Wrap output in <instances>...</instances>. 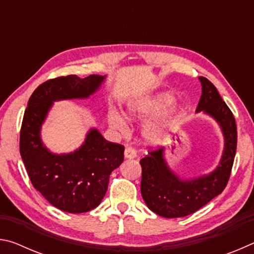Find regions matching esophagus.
Returning <instances> with one entry per match:
<instances>
[{"label": "esophagus", "instance_id": "1", "mask_svg": "<svg viewBox=\"0 0 254 254\" xmlns=\"http://www.w3.org/2000/svg\"><path fill=\"white\" fill-rule=\"evenodd\" d=\"M124 157L127 159H134L136 157V151L132 147H127L124 150Z\"/></svg>", "mask_w": 254, "mask_h": 254}]
</instances>
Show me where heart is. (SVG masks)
<instances>
[{"label":"heart","instance_id":"obj_1","mask_svg":"<svg viewBox=\"0 0 254 254\" xmlns=\"http://www.w3.org/2000/svg\"><path fill=\"white\" fill-rule=\"evenodd\" d=\"M174 101V96L169 93L159 94V95L150 98V100L135 103V104H131L127 110V117L128 120H131V121H134V120L148 117V115L156 114L158 112H160L163 109H166V107L173 104ZM109 121L111 123V126L114 128H117V130L124 131L127 128L126 121H124V119L118 113V112H111L109 115ZM157 133L158 130L156 127H150L147 130V134L149 136L157 135Z\"/></svg>","mask_w":254,"mask_h":254}]
</instances>
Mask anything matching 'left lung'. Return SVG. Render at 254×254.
Returning a JSON list of instances; mask_svg holds the SVG:
<instances>
[{
    "mask_svg": "<svg viewBox=\"0 0 254 254\" xmlns=\"http://www.w3.org/2000/svg\"><path fill=\"white\" fill-rule=\"evenodd\" d=\"M198 79L201 96L196 112H204L220 124L224 150L216 169L188 180L180 179L169 168L163 158V148L150 151L141 159V195L148 207L162 217H184L203 207L224 190L233 167L238 143L233 113L207 78L199 77Z\"/></svg>",
    "mask_w": 254,
    "mask_h": 254,
    "instance_id": "8db88e82",
    "label": "left lung"
}]
</instances>
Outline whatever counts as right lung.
<instances>
[{"label":"right lung","instance_id":"1","mask_svg":"<svg viewBox=\"0 0 254 254\" xmlns=\"http://www.w3.org/2000/svg\"><path fill=\"white\" fill-rule=\"evenodd\" d=\"M105 77L69 75L47 80L32 93L24 112L20 154L29 178L51 205L64 212L85 213L100 205L111 173L123 162L124 147L106 141L96 128H91L74 152L53 153L42 143L41 127L54 102L87 98Z\"/></svg>","mask_w":254,"mask_h":254}]
</instances>
